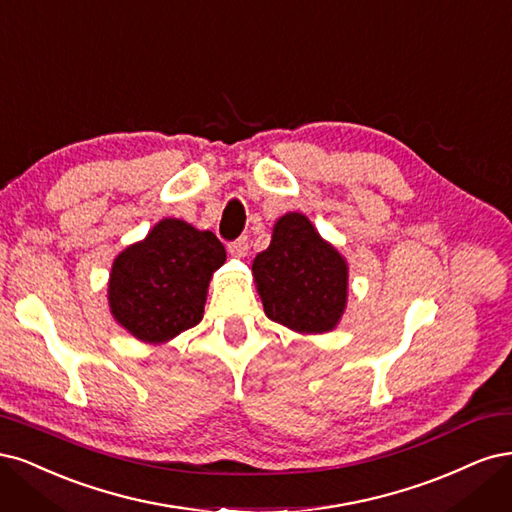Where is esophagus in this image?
Here are the masks:
<instances>
[{
  "mask_svg": "<svg viewBox=\"0 0 512 512\" xmlns=\"http://www.w3.org/2000/svg\"><path fill=\"white\" fill-rule=\"evenodd\" d=\"M229 253H232V255H234V257H238V259L246 257V253H249V238H246V236H240L238 240L229 242Z\"/></svg>",
  "mask_w": 512,
  "mask_h": 512,
  "instance_id": "obj_1",
  "label": "esophagus"
}]
</instances>
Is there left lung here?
<instances>
[{
	"label": "left lung",
	"instance_id": "1",
	"mask_svg": "<svg viewBox=\"0 0 512 512\" xmlns=\"http://www.w3.org/2000/svg\"><path fill=\"white\" fill-rule=\"evenodd\" d=\"M253 276L268 319L293 332H332L346 308V261L300 212L276 221L270 246L253 261Z\"/></svg>",
	"mask_w": 512,
	"mask_h": 512
}]
</instances>
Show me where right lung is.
Returning a JSON list of instances; mask_svg holds the SVG:
<instances>
[{
  "label": "right lung",
  "mask_w": 512,
  "mask_h": 512,
  "mask_svg": "<svg viewBox=\"0 0 512 512\" xmlns=\"http://www.w3.org/2000/svg\"><path fill=\"white\" fill-rule=\"evenodd\" d=\"M223 263L225 246L212 232L163 219L114 259L112 317L142 342H168L202 321L208 283Z\"/></svg>",
  "instance_id": "1"
}]
</instances>
